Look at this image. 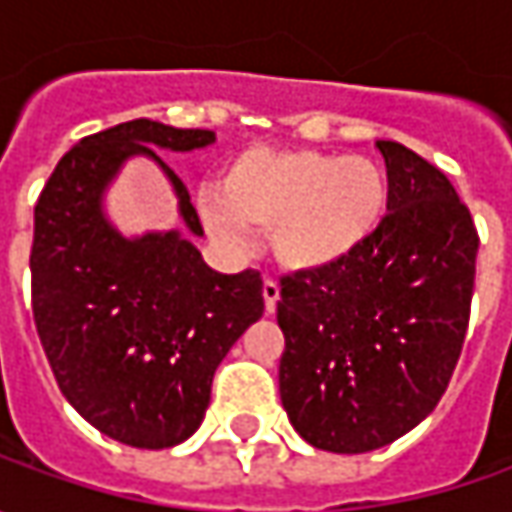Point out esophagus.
Masks as SVG:
<instances>
[{"label": "esophagus", "mask_w": 512, "mask_h": 512, "mask_svg": "<svg viewBox=\"0 0 512 512\" xmlns=\"http://www.w3.org/2000/svg\"><path fill=\"white\" fill-rule=\"evenodd\" d=\"M262 296H265V310L267 313H273V310H276V302H279V296H282V290H279V285H276L273 279H265V285H262Z\"/></svg>", "instance_id": "34e87169"}]
</instances>
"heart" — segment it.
Returning a JSON list of instances; mask_svg holds the SVG:
<instances>
[{"label":"heart","mask_w":512,"mask_h":512,"mask_svg":"<svg viewBox=\"0 0 512 512\" xmlns=\"http://www.w3.org/2000/svg\"><path fill=\"white\" fill-rule=\"evenodd\" d=\"M390 182L379 162L310 148H250L199 190V216L227 242L270 230L276 262L322 273L353 259L382 227Z\"/></svg>","instance_id":"1"}]
</instances>
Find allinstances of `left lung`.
Listing matches in <instances>:
<instances>
[{"label": "left lung", "instance_id": "1", "mask_svg": "<svg viewBox=\"0 0 512 512\" xmlns=\"http://www.w3.org/2000/svg\"><path fill=\"white\" fill-rule=\"evenodd\" d=\"M390 213L379 233L322 273L282 279L279 393L319 450L396 442L439 404L462 353L479 236L442 170L399 142H376Z\"/></svg>", "mask_w": 512, "mask_h": 512}]
</instances>
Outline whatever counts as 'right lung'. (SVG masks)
<instances>
[{
    "label": "right lung",
    "mask_w": 512,
    "mask_h": 512,
    "mask_svg": "<svg viewBox=\"0 0 512 512\" xmlns=\"http://www.w3.org/2000/svg\"><path fill=\"white\" fill-rule=\"evenodd\" d=\"M213 142V130L122 122L70 148L33 210V322L50 370L85 422L130 447L199 430L216 367L265 310L256 270L205 265L190 193L156 153ZM136 155L166 173L185 228L125 237L109 222L104 193Z\"/></svg>",
    "instance_id": "add662e5"
}]
</instances>
